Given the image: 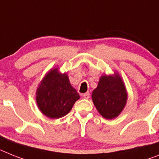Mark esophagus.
I'll use <instances>...</instances> for the list:
<instances>
[{
  "label": "esophagus",
  "mask_w": 159,
  "mask_h": 159,
  "mask_svg": "<svg viewBox=\"0 0 159 159\" xmlns=\"http://www.w3.org/2000/svg\"><path fill=\"white\" fill-rule=\"evenodd\" d=\"M83 98H86V99H88V98H90V93H89V92H86V93L83 94Z\"/></svg>",
  "instance_id": "esophagus-1"
}]
</instances>
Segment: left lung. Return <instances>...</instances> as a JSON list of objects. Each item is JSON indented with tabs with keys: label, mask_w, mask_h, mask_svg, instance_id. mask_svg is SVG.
I'll return each mask as SVG.
<instances>
[{
	"label": "left lung",
	"mask_w": 159,
	"mask_h": 159,
	"mask_svg": "<svg viewBox=\"0 0 159 159\" xmlns=\"http://www.w3.org/2000/svg\"><path fill=\"white\" fill-rule=\"evenodd\" d=\"M92 101L103 118H116L127 103L128 93L122 77L116 72L114 74L100 77L98 86L92 92Z\"/></svg>",
	"instance_id": "8db88e82"
}]
</instances>
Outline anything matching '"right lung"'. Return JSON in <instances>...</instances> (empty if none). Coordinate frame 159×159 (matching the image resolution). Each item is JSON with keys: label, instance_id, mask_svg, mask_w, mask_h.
Segmentation results:
<instances>
[{"label": "right lung", "instance_id": "obj_1", "mask_svg": "<svg viewBox=\"0 0 159 159\" xmlns=\"http://www.w3.org/2000/svg\"><path fill=\"white\" fill-rule=\"evenodd\" d=\"M35 94L39 109L50 119L66 116L80 98L79 94L70 84L67 73H61L58 67L50 69L45 74Z\"/></svg>", "mask_w": 159, "mask_h": 159}]
</instances>
